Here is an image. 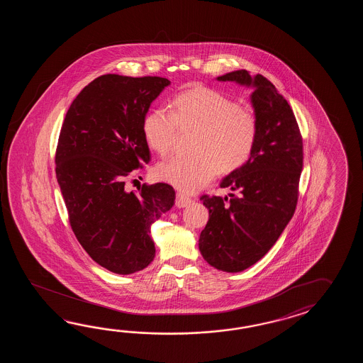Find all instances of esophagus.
<instances>
[{"label":"esophagus","instance_id":"obj_1","mask_svg":"<svg viewBox=\"0 0 363 363\" xmlns=\"http://www.w3.org/2000/svg\"><path fill=\"white\" fill-rule=\"evenodd\" d=\"M191 202H192V199H191V197L185 196L183 193H178V194H177V200H175V205H177V208H186Z\"/></svg>","mask_w":363,"mask_h":363}]
</instances>
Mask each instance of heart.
Here are the masks:
<instances>
[{"label":"heart","mask_w":363,"mask_h":363,"mask_svg":"<svg viewBox=\"0 0 363 363\" xmlns=\"http://www.w3.org/2000/svg\"><path fill=\"white\" fill-rule=\"evenodd\" d=\"M197 128L194 155H172L155 169L157 178L180 191H200L219 170L242 167L253 153L258 123L255 113L208 86L179 94L169 108H155L144 121V138L160 155L170 153L179 130Z\"/></svg>","instance_id":"1"}]
</instances>
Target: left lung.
<instances>
[{
	"label": "left lung",
	"mask_w": 363,
	"mask_h": 363,
	"mask_svg": "<svg viewBox=\"0 0 363 363\" xmlns=\"http://www.w3.org/2000/svg\"><path fill=\"white\" fill-rule=\"evenodd\" d=\"M252 88L250 102L258 123L247 162L222 180L230 197L202 196L208 220L199 247L216 270L240 272L258 262L292 219L302 171V138L294 111L275 85L247 69L216 77Z\"/></svg>",
	"instance_id": "1"
}]
</instances>
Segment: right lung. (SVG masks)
<instances>
[{"label": "right lung", "mask_w": 363, "mask_h": 363, "mask_svg": "<svg viewBox=\"0 0 363 363\" xmlns=\"http://www.w3.org/2000/svg\"><path fill=\"white\" fill-rule=\"evenodd\" d=\"M170 84L166 77L102 75L77 94L62 124L55 174L71 228L94 262L119 275L155 259L150 227L175 203L164 183L139 193L124 188L125 177L150 161L144 121Z\"/></svg>", "instance_id": "right-lung-1"}]
</instances>
